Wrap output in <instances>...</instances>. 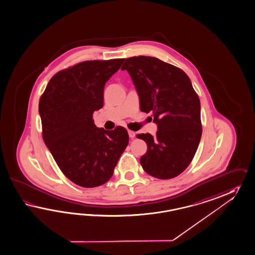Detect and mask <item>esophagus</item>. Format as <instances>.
<instances>
[{"instance_id": "obj_1", "label": "esophagus", "mask_w": 255, "mask_h": 255, "mask_svg": "<svg viewBox=\"0 0 255 255\" xmlns=\"http://www.w3.org/2000/svg\"><path fill=\"white\" fill-rule=\"evenodd\" d=\"M128 135H129V137H130V138H134L136 134H135V132H134V131L128 130Z\"/></svg>"}]
</instances>
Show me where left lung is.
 <instances>
[{
    "label": "left lung",
    "mask_w": 255,
    "mask_h": 255,
    "mask_svg": "<svg viewBox=\"0 0 255 255\" xmlns=\"http://www.w3.org/2000/svg\"><path fill=\"white\" fill-rule=\"evenodd\" d=\"M121 69L134 82L140 111L151 112L158 127L155 136L137 135L148 147L140 164L150 176L174 178L189 166L201 140L200 99L186 73L155 57H129Z\"/></svg>",
    "instance_id": "obj_1"
}]
</instances>
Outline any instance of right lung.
Masks as SVG:
<instances>
[{
    "label": "right lung",
    "instance_id": "right-lung-1",
    "mask_svg": "<svg viewBox=\"0 0 255 255\" xmlns=\"http://www.w3.org/2000/svg\"><path fill=\"white\" fill-rule=\"evenodd\" d=\"M125 59L81 62L56 73L39 99L42 137L63 174L83 188L107 182L128 144L127 129L99 128L105 83Z\"/></svg>",
    "mask_w": 255,
    "mask_h": 255
}]
</instances>
